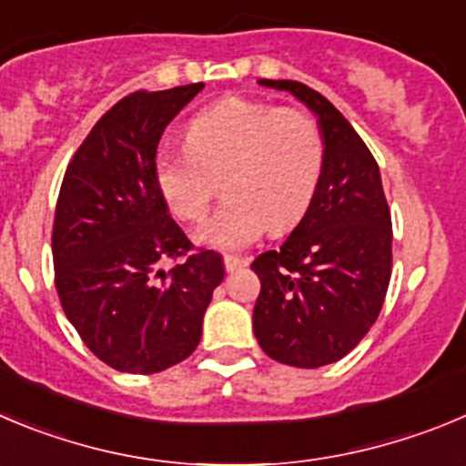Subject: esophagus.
<instances>
[{
    "label": "esophagus",
    "instance_id": "obj_1",
    "mask_svg": "<svg viewBox=\"0 0 466 466\" xmlns=\"http://www.w3.org/2000/svg\"><path fill=\"white\" fill-rule=\"evenodd\" d=\"M247 263H249V258H242V256H233V254L224 256V266L228 272L240 270V268H245Z\"/></svg>",
    "mask_w": 466,
    "mask_h": 466
}]
</instances>
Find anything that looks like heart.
Wrapping results in <instances>:
<instances>
[{
	"mask_svg": "<svg viewBox=\"0 0 466 466\" xmlns=\"http://www.w3.org/2000/svg\"><path fill=\"white\" fill-rule=\"evenodd\" d=\"M187 152H161L155 180L170 215L198 224L224 177L226 203L200 228L215 249H242L263 230L296 224L321 182L326 143L300 108L228 96L187 125Z\"/></svg>",
	"mask_w": 466,
	"mask_h": 466,
	"instance_id": "heart-1",
	"label": "heart"
}]
</instances>
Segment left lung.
Masks as SVG:
<instances>
[{"label": "left lung", "mask_w": 466, "mask_h": 466, "mask_svg": "<svg viewBox=\"0 0 466 466\" xmlns=\"http://www.w3.org/2000/svg\"><path fill=\"white\" fill-rule=\"evenodd\" d=\"M258 83L302 101L326 143L305 217L251 263L261 279L256 339L272 360L314 370L347 356L377 321L392 268L390 210L372 152L323 94L296 80Z\"/></svg>", "instance_id": "1"}]
</instances>
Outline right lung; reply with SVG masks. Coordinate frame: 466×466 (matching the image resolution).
I'll return each instance as SVG.
<instances>
[{
	"mask_svg": "<svg viewBox=\"0 0 466 466\" xmlns=\"http://www.w3.org/2000/svg\"><path fill=\"white\" fill-rule=\"evenodd\" d=\"M203 87L125 96L64 173L53 224L55 289L89 351L119 372H164L189 358L224 279L217 251L191 254L155 180L166 127ZM170 258L186 261L164 271Z\"/></svg>",
	"mask_w": 466,
	"mask_h": 466,
	"instance_id": "1",
	"label": "right lung"
}]
</instances>
